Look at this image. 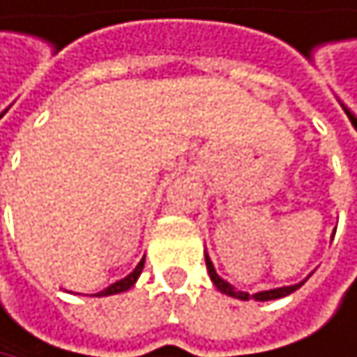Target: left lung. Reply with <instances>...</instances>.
<instances>
[{
  "label": "left lung",
  "instance_id": "8db88e82",
  "mask_svg": "<svg viewBox=\"0 0 357 357\" xmlns=\"http://www.w3.org/2000/svg\"><path fill=\"white\" fill-rule=\"evenodd\" d=\"M205 262H207V271H209L211 282H213V286H215L220 292H224V294H228V296H235V298H241V301H250V294H248V292H235V288H233L231 284H228V282H224V279L215 273V268H213L209 256H205ZM303 284H305V282H301V284H296V286H286V288H275V290L258 292V294H254V301H273V298L288 296V294H292L294 290H298Z\"/></svg>",
  "mask_w": 357,
  "mask_h": 357
}]
</instances>
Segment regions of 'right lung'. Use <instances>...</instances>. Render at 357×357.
I'll use <instances>...</instances> for the list:
<instances>
[{
  "instance_id": "add662e5",
  "label": "right lung",
  "mask_w": 357,
  "mask_h": 357,
  "mask_svg": "<svg viewBox=\"0 0 357 357\" xmlns=\"http://www.w3.org/2000/svg\"><path fill=\"white\" fill-rule=\"evenodd\" d=\"M142 268H144V260L135 266V271L131 273V275H126L124 279H120V282H116V284H112L109 288H105L103 292H99V294H95V296H109V294H118V292H126L129 290L135 282H137V277H139V273H142Z\"/></svg>"
}]
</instances>
